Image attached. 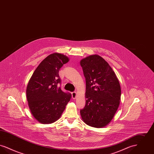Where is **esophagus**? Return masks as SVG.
<instances>
[{"label":"esophagus","instance_id":"1","mask_svg":"<svg viewBox=\"0 0 154 154\" xmlns=\"http://www.w3.org/2000/svg\"><path fill=\"white\" fill-rule=\"evenodd\" d=\"M72 97H73V99H75V97H76V96H77V93L75 92H73L72 93Z\"/></svg>","mask_w":154,"mask_h":154}]
</instances>
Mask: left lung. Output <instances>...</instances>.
<instances>
[{
  "mask_svg": "<svg viewBox=\"0 0 154 154\" xmlns=\"http://www.w3.org/2000/svg\"><path fill=\"white\" fill-rule=\"evenodd\" d=\"M80 65L86 81V104L80 110L81 118L90 126L105 127L120 104L119 82L109 64L98 55L81 59Z\"/></svg>",
  "mask_w": 154,
  "mask_h": 154,
  "instance_id": "left-lung-1",
  "label": "left lung"
}]
</instances>
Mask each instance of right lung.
Segmentation results:
<instances>
[{
  "mask_svg": "<svg viewBox=\"0 0 154 154\" xmlns=\"http://www.w3.org/2000/svg\"><path fill=\"white\" fill-rule=\"evenodd\" d=\"M69 59L53 53L37 66L26 87V97L33 117L42 124H51L60 117L70 101L71 94L63 92L59 84V70Z\"/></svg>",
  "mask_w": 154,
  "mask_h": 154,
  "instance_id": "obj_1",
  "label": "right lung"
}]
</instances>
